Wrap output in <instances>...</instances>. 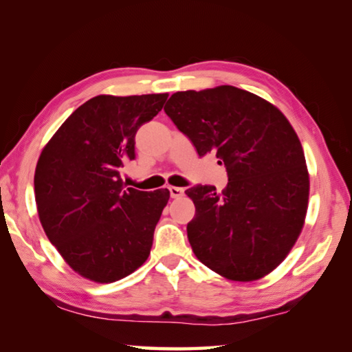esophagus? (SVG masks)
I'll use <instances>...</instances> for the list:
<instances>
[{
  "mask_svg": "<svg viewBox=\"0 0 352 352\" xmlns=\"http://www.w3.org/2000/svg\"><path fill=\"white\" fill-rule=\"evenodd\" d=\"M168 190H170L171 198L177 199V198H181V196H184V188H181V187H168Z\"/></svg>",
  "mask_w": 352,
  "mask_h": 352,
  "instance_id": "esophagus-1",
  "label": "esophagus"
}]
</instances>
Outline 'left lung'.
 I'll list each match as a JSON object with an SVG mask.
<instances>
[{
    "label": "left lung",
    "instance_id": "obj_1",
    "mask_svg": "<svg viewBox=\"0 0 352 352\" xmlns=\"http://www.w3.org/2000/svg\"><path fill=\"white\" fill-rule=\"evenodd\" d=\"M165 113L199 156L214 151L229 182L187 190L196 213L187 226L198 260L233 281L272 272L303 229L309 173L297 133L281 111L230 85L175 92Z\"/></svg>",
    "mask_w": 352,
    "mask_h": 352
}]
</instances>
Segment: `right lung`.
Instances as JSON below:
<instances>
[{"label":"right lung","instance_id":"add662e5","mask_svg":"<svg viewBox=\"0 0 352 352\" xmlns=\"http://www.w3.org/2000/svg\"><path fill=\"white\" fill-rule=\"evenodd\" d=\"M166 97H92L40 154L34 176L40 223L63 260L86 280H122L150 255L170 192L125 188L120 168L135 157L138 129L162 109Z\"/></svg>","mask_w":352,"mask_h":352}]
</instances>
